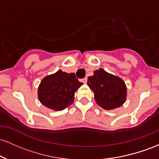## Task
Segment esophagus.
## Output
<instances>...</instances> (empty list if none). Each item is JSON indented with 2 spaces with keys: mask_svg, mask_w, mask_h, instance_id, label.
I'll return each mask as SVG.
<instances>
[{
  "mask_svg": "<svg viewBox=\"0 0 159 159\" xmlns=\"http://www.w3.org/2000/svg\"><path fill=\"white\" fill-rule=\"evenodd\" d=\"M82 82H83V83H85H85H87V78H86V77L83 78V80H82Z\"/></svg>",
  "mask_w": 159,
  "mask_h": 159,
  "instance_id": "esophagus-1",
  "label": "esophagus"
}]
</instances>
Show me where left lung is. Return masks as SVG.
<instances>
[{
  "label": "left lung",
  "instance_id": "left-lung-1",
  "mask_svg": "<svg viewBox=\"0 0 159 159\" xmlns=\"http://www.w3.org/2000/svg\"><path fill=\"white\" fill-rule=\"evenodd\" d=\"M87 85L93 91L96 103L104 110H113L125 102L127 87L125 82L102 68L89 76Z\"/></svg>",
  "mask_w": 159,
  "mask_h": 159
}]
</instances>
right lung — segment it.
Instances as JSON below:
<instances>
[{"instance_id": "obj_1", "label": "right lung", "mask_w": 159, "mask_h": 159, "mask_svg": "<svg viewBox=\"0 0 159 159\" xmlns=\"http://www.w3.org/2000/svg\"><path fill=\"white\" fill-rule=\"evenodd\" d=\"M83 84L74 73L67 74L58 70L40 82L38 98L46 107L60 111L74 103L75 92Z\"/></svg>"}]
</instances>
